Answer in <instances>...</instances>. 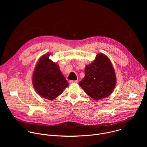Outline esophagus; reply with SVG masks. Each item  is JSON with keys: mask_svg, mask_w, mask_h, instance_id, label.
Here are the masks:
<instances>
[{"mask_svg": "<svg viewBox=\"0 0 147 147\" xmlns=\"http://www.w3.org/2000/svg\"><path fill=\"white\" fill-rule=\"evenodd\" d=\"M78 82V81L77 80H70V84H73V83H77Z\"/></svg>", "mask_w": 147, "mask_h": 147, "instance_id": "obj_1", "label": "esophagus"}]
</instances>
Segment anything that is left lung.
Here are the masks:
<instances>
[{"instance_id":"obj_1","label":"left lung","mask_w":147,"mask_h":147,"mask_svg":"<svg viewBox=\"0 0 147 147\" xmlns=\"http://www.w3.org/2000/svg\"><path fill=\"white\" fill-rule=\"evenodd\" d=\"M116 84L115 72L109 59L98 53L94 61L86 66L85 77L78 84L88 95L97 100L109 96Z\"/></svg>"}]
</instances>
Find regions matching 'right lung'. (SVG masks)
<instances>
[{"mask_svg":"<svg viewBox=\"0 0 147 147\" xmlns=\"http://www.w3.org/2000/svg\"><path fill=\"white\" fill-rule=\"evenodd\" d=\"M49 53H46L38 61L32 76V84L39 95L52 100L59 96L69 84L59 65L49 59Z\"/></svg>","mask_w":147,"mask_h":147,"instance_id":"right-lung-1","label":"right lung"}]
</instances>
